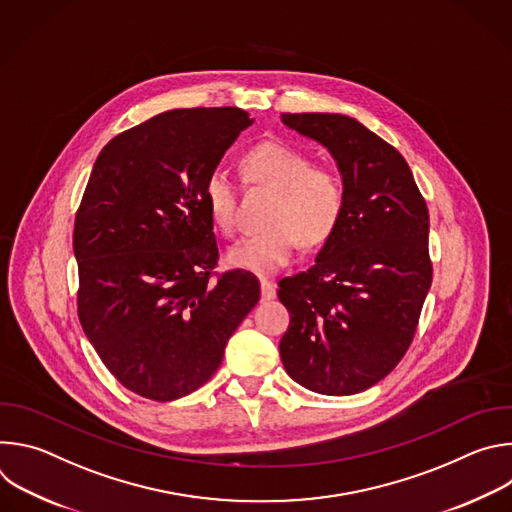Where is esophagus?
Instances as JSON below:
<instances>
[{
    "label": "esophagus",
    "mask_w": 512,
    "mask_h": 512,
    "mask_svg": "<svg viewBox=\"0 0 512 512\" xmlns=\"http://www.w3.org/2000/svg\"><path fill=\"white\" fill-rule=\"evenodd\" d=\"M277 296V285L269 279H261V298L263 300H273Z\"/></svg>",
    "instance_id": "34e87169"
}]
</instances>
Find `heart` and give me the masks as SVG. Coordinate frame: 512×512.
<instances>
[{"label": "heart", "instance_id": "obj_1", "mask_svg": "<svg viewBox=\"0 0 512 512\" xmlns=\"http://www.w3.org/2000/svg\"><path fill=\"white\" fill-rule=\"evenodd\" d=\"M243 176L251 184L275 192L267 229L241 237L227 261L259 275L283 269L296 253L298 239L306 247L324 243L338 227L346 190L338 172L314 168L312 158L283 141H261L243 156ZM212 223L231 233L237 223V186L225 170H212L202 186Z\"/></svg>", "mask_w": 512, "mask_h": 512}]
</instances>
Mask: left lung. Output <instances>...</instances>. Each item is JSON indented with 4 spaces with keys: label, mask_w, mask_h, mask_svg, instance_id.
Instances as JSON below:
<instances>
[{
    "label": "left lung",
    "mask_w": 512,
    "mask_h": 512,
    "mask_svg": "<svg viewBox=\"0 0 512 512\" xmlns=\"http://www.w3.org/2000/svg\"><path fill=\"white\" fill-rule=\"evenodd\" d=\"M281 121L330 152L346 190L316 263L279 281L289 312L281 362L314 393L354 395L385 379L413 340L431 285L429 212L405 158L354 117Z\"/></svg>",
    "instance_id": "obj_1"
}]
</instances>
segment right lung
I'll return each instance as SVG.
<instances>
[{"label":"right lung","instance_id":"right-lung-1","mask_svg":"<svg viewBox=\"0 0 512 512\" xmlns=\"http://www.w3.org/2000/svg\"><path fill=\"white\" fill-rule=\"evenodd\" d=\"M253 123L237 107L174 109L101 150L75 221L79 320L129 391L174 401L221 367L225 346L259 302V279L218 275L206 176Z\"/></svg>","mask_w":512,"mask_h":512}]
</instances>
